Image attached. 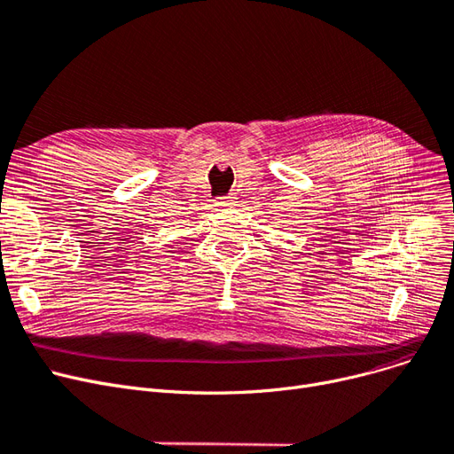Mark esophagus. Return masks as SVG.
<instances>
[{"mask_svg": "<svg viewBox=\"0 0 454 454\" xmlns=\"http://www.w3.org/2000/svg\"><path fill=\"white\" fill-rule=\"evenodd\" d=\"M215 206L216 207H233L235 206V196H221V199H216Z\"/></svg>", "mask_w": 454, "mask_h": 454, "instance_id": "esophagus-1", "label": "esophagus"}]
</instances>
